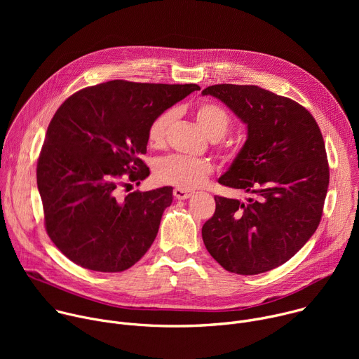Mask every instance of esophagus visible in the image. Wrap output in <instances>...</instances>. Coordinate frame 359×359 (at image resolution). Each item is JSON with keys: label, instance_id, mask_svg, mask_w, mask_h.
I'll use <instances>...</instances> for the list:
<instances>
[{"label": "esophagus", "instance_id": "esophagus-1", "mask_svg": "<svg viewBox=\"0 0 359 359\" xmlns=\"http://www.w3.org/2000/svg\"><path fill=\"white\" fill-rule=\"evenodd\" d=\"M173 194H175V197H176L177 200H186V198H189V197L191 196L190 191H186V190H183V189H175V190H173Z\"/></svg>", "mask_w": 359, "mask_h": 359}]
</instances>
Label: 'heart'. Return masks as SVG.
<instances>
[{"label":"heart","mask_w":359,"mask_h":359,"mask_svg":"<svg viewBox=\"0 0 359 359\" xmlns=\"http://www.w3.org/2000/svg\"><path fill=\"white\" fill-rule=\"evenodd\" d=\"M176 118L173 109H166L153 118L147 128V142L151 147H162L166 143L169 129ZM196 119L212 140H220L231 126L229 112L213 102H204L196 109ZM153 173L159 183L177 189L200 187L213 173V165L208 159L184 155H169L156 161Z\"/></svg>","instance_id":"heart-1"}]
</instances>
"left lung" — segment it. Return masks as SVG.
<instances>
[{"mask_svg": "<svg viewBox=\"0 0 359 359\" xmlns=\"http://www.w3.org/2000/svg\"><path fill=\"white\" fill-rule=\"evenodd\" d=\"M220 99L247 125V140L219 179L247 201L215 196L201 236L227 271L254 276L285 262L316 233L330 183L321 130L295 100L255 85L220 83L201 92Z\"/></svg>", "mask_w": 359, "mask_h": 359, "instance_id": "left-lung-1", "label": "left lung"}]
</instances>
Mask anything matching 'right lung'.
Segmentation results:
<instances>
[{
  "instance_id": "1",
  "label": "right lung",
  "mask_w": 359,
  "mask_h": 359,
  "mask_svg": "<svg viewBox=\"0 0 359 359\" xmlns=\"http://www.w3.org/2000/svg\"><path fill=\"white\" fill-rule=\"evenodd\" d=\"M198 89L115 79L75 92L58 108L38 158L36 184L45 230L71 262L118 273L150 248L173 189L119 190L150 173L140 158L153 118Z\"/></svg>"
}]
</instances>
